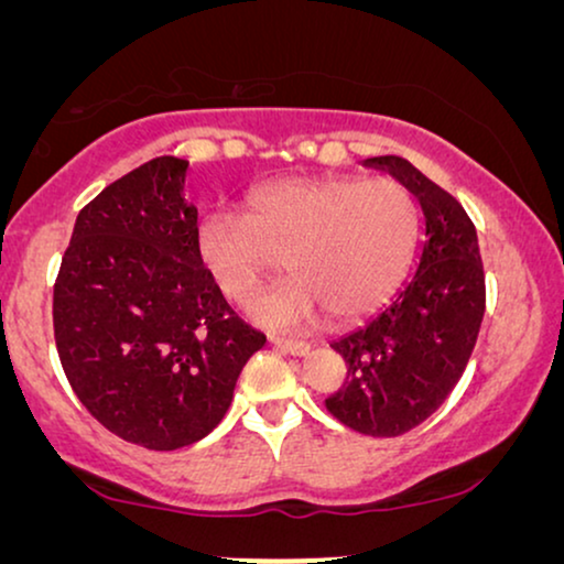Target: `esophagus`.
I'll use <instances>...</instances> for the list:
<instances>
[{
    "label": "esophagus",
    "mask_w": 564,
    "mask_h": 564,
    "mask_svg": "<svg viewBox=\"0 0 564 564\" xmlns=\"http://www.w3.org/2000/svg\"><path fill=\"white\" fill-rule=\"evenodd\" d=\"M272 344H274L280 351H284V354H295V357H303V354H307V349H311V344H307V341H297V338H280V336H274Z\"/></svg>",
    "instance_id": "esophagus-1"
}]
</instances>
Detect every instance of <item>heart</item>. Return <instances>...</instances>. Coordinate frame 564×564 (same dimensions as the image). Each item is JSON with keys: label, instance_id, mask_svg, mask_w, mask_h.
Instances as JSON below:
<instances>
[{"label": "heart", "instance_id": "b5f03b06", "mask_svg": "<svg viewBox=\"0 0 564 564\" xmlns=\"http://www.w3.org/2000/svg\"><path fill=\"white\" fill-rule=\"evenodd\" d=\"M421 207L395 180H282L246 197V218L213 213L197 253L230 303L246 305L282 257L292 280L253 305L267 326H303L321 311L349 323L388 300L411 267Z\"/></svg>", "mask_w": 564, "mask_h": 564}]
</instances>
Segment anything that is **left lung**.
Returning <instances> with one entry per match:
<instances>
[{
	"label": "left lung",
	"mask_w": 564,
	"mask_h": 564,
	"mask_svg": "<svg viewBox=\"0 0 564 564\" xmlns=\"http://www.w3.org/2000/svg\"><path fill=\"white\" fill-rule=\"evenodd\" d=\"M365 164L419 197L426 241L395 300L330 344L346 361V382L326 408L359 434L400 436L436 413L465 372L485 313V272L475 223L449 192L400 156Z\"/></svg>",
	"instance_id": "obj_1"
}]
</instances>
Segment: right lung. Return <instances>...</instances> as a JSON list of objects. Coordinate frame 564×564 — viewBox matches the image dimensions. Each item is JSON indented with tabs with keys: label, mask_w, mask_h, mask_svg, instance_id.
<instances>
[{
	"label": "right lung",
	"mask_w": 564,
	"mask_h": 564,
	"mask_svg": "<svg viewBox=\"0 0 564 564\" xmlns=\"http://www.w3.org/2000/svg\"><path fill=\"white\" fill-rule=\"evenodd\" d=\"M187 166L159 156L84 205L53 284V334L76 398L153 452L210 434L267 344L203 267L197 207L182 197Z\"/></svg>",
	"instance_id": "add662e5"
}]
</instances>
